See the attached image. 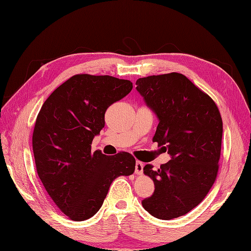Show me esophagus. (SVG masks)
<instances>
[{
    "instance_id": "34e87169",
    "label": "esophagus",
    "mask_w": 251,
    "mask_h": 251,
    "mask_svg": "<svg viewBox=\"0 0 251 251\" xmlns=\"http://www.w3.org/2000/svg\"><path fill=\"white\" fill-rule=\"evenodd\" d=\"M143 168H144V164L142 161L137 160L135 164V173L137 174V175H142L143 174Z\"/></svg>"
}]
</instances>
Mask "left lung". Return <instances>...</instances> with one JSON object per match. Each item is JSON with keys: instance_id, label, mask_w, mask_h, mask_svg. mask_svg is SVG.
I'll return each mask as SVG.
<instances>
[{"instance_id": "1", "label": "left lung", "mask_w": 251, "mask_h": 251, "mask_svg": "<svg viewBox=\"0 0 251 251\" xmlns=\"http://www.w3.org/2000/svg\"><path fill=\"white\" fill-rule=\"evenodd\" d=\"M136 85L158 117L152 142L172 157L157 171L150 164L144 167L155 190L142 205L158 219L180 217L202 201L217 177L222 116L211 97L182 74L147 76Z\"/></svg>"}]
</instances>
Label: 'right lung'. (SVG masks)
I'll list each match as a JSON object with an SVG mask.
<instances>
[{
    "label": "right lung",
    "instance_id": "right-lung-1",
    "mask_svg": "<svg viewBox=\"0 0 251 251\" xmlns=\"http://www.w3.org/2000/svg\"><path fill=\"white\" fill-rule=\"evenodd\" d=\"M133 83L108 75L77 74L55 90L36 117L32 144L36 171L46 192L72 220L83 222L100 210L109 186L135 171L133 155L92 151L105 126V112L125 97Z\"/></svg>",
    "mask_w": 251,
    "mask_h": 251
}]
</instances>
